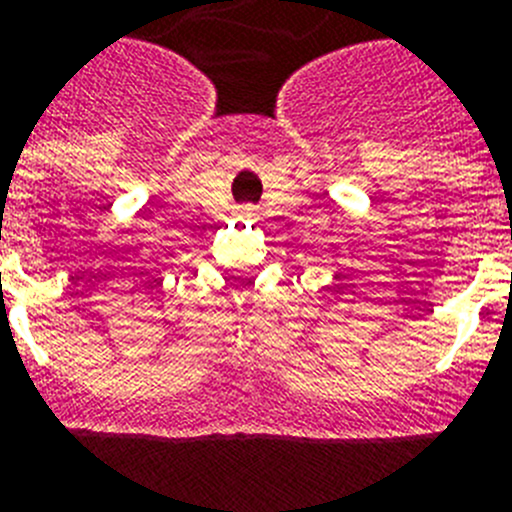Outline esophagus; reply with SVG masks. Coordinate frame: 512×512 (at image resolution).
I'll return each instance as SVG.
<instances>
[{
  "label": "esophagus",
  "instance_id": "esophagus-1",
  "mask_svg": "<svg viewBox=\"0 0 512 512\" xmlns=\"http://www.w3.org/2000/svg\"><path fill=\"white\" fill-rule=\"evenodd\" d=\"M244 213H252V208H244Z\"/></svg>",
  "mask_w": 512,
  "mask_h": 512
}]
</instances>
